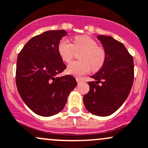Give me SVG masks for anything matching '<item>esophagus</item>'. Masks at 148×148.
<instances>
[{"mask_svg":"<svg viewBox=\"0 0 148 148\" xmlns=\"http://www.w3.org/2000/svg\"><path fill=\"white\" fill-rule=\"evenodd\" d=\"M77 83H78V84H81V83H82V82H83V80H82V79H80V78H77Z\"/></svg>","mask_w":148,"mask_h":148,"instance_id":"obj_1","label":"esophagus"}]
</instances>
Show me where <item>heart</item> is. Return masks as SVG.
I'll return each mask as SVG.
<instances>
[{
    "mask_svg": "<svg viewBox=\"0 0 148 148\" xmlns=\"http://www.w3.org/2000/svg\"><path fill=\"white\" fill-rule=\"evenodd\" d=\"M58 53L64 62H69L72 60L75 51H82L79 55L80 61L70 63L67 66V72L76 77H82L90 69L98 71L103 66L106 60V52L91 37L83 35L74 38V44L68 39L60 40L57 47Z\"/></svg>",
    "mask_w": 148,
    "mask_h": 148,
    "instance_id": "heart-1",
    "label": "heart"
}]
</instances>
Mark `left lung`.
Listing matches in <instances>:
<instances>
[{"label":"left lung","instance_id":"obj_1","mask_svg":"<svg viewBox=\"0 0 148 148\" xmlns=\"http://www.w3.org/2000/svg\"><path fill=\"white\" fill-rule=\"evenodd\" d=\"M106 52L103 66L88 82L90 90L84 96L85 108L98 116L111 115L123 104L131 90L134 79L133 57L118 40L111 36L99 35Z\"/></svg>","mask_w":148,"mask_h":148}]
</instances>
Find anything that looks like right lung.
Returning a JSON list of instances; mask_svg holds the SVG:
<instances>
[{"mask_svg":"<svg viewBox=\"0 0 148 148\" xmlns=\"http://www.w3.org/2000/svg\"><path fill=\"white\" fill-rule=\"evenodd\" d=\"M64 29L48 30L32 37L18 56L16 85L25 103L36 114L49 117L60 112L77 86L71 75L57 77L66 68L58 53Z\"/></svg>","mask_w":148,"mask_h":148,"instance_id":"add662e5","label":"right lung"}]
</instances>
